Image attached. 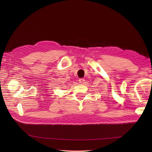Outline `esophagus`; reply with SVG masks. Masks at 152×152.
<instances>
[{
	"label": "esophagus",
	"instance_id": "obj_1",
	"mask_svg": "<svg viewBox=\"0 0 152 152\" xmlns=\"http://www.w3.org/2000/svg\"><path fill=\"white\" fill-rule=\"evenodd\" d=\"M79 82H80V84H83L84 82V81H85V79H83V78H80V79H79Z\"/></svg>",
	"mask_w": 152,
	"mask_h": 152
}]
</instances>
